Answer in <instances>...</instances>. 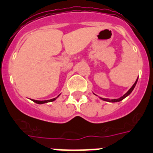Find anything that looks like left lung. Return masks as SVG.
I'll return each mask as SVG.
<instances>
[{"mask_svg": "<svg viewBox=\"0 0 153 153\" xmlns=\"http://www.w3.org/2000/svg\"><path fill=\"white\" fill-rule=\"evenodd\" d=\"M137 81H138V78H137V79H136V81L135 82V83H134L133 85H132V87L130 88V89L128 90V92L127 93H125L124 95H123V96H121L120 98H119V99H114V100H109V99H104V98H101L100 97V99L102 100H104V101H108V102H120V101H121V100H123V99H125L127 96H128V95H130L131 93V91H133V89L135 88V87H136V83H137Z\"/></svg>", "mask_w": 153, "mask_h": 153, "instance_id": "8db88e82", "label": "left lung"}]
</instances>
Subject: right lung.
I'll list each match as a JSON object with an SVG mask.
<instances>
[{
    "label": "right lung",
    "mask_w": 153,
    "mask_h": 153,
    "mask_svg": "<svg viewBox=\"0 0 153 153\" xmlns=\"http://www.w3.org/2000/svg\"><path fill=\"white\" fill-rule=\"evenodd\" d=\"M59 95H58L56 98H53V99H51V100H42V101H40V100H33V101L34 102H36V103H38V104H43V103H46V102H53V101H54V100L57 99V98L59 96Z\"/></svg>",
    "instance_id": "obj_1"
}]
</instances>
